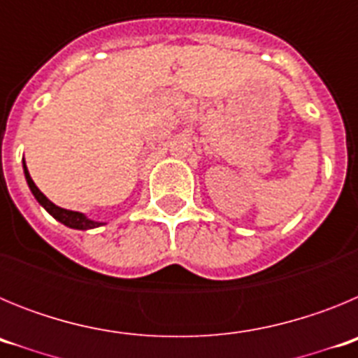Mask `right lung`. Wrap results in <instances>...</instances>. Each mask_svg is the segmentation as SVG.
I'll return each mask as SVG.
<instances>
[{
  "label": "right lung",
  "mask_w": 358,
  "mask_h": 358,
  "mask_svg": "<svg viewBox=\"0 0 358 358\" xmlns=\"http://www.w3.org/2000/svg\"><path fill=\"white\" fill-rule=\"evenodd\" d=\"M23 169H24V177H27V182H28V186H30L34 197H36L41 206L48 211L53 218H57L59 222H62L64 226H68V227H73V229H93V227L102 226V222H93V220H90V218L85 217V215L78 213V211L64 210V208L55 206V204H53L52 201H48V199H46V195H44L43 192L37 188L36 182L31 181V177H30V173H28V169H27V164H24V161H23Z\"/></svg>",
  "instance_id": "add662e5"
}]
</instances>
